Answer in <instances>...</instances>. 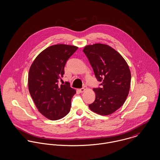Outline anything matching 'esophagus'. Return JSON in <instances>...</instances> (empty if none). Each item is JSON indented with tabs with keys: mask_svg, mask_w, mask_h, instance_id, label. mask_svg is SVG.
<instances>
[{
	"mask_svg": "<svg viewBox=\"0 0 160 160\" xmlns=\"http://www.w3.org/2000/svg\"><path fill=\"white\" fill-rule=\"evenodd\" d=\"M87 89V87L85 86V87H82V88H79V92H81V93H82V92H84L85 90H86Z\"/></svg>",
	"mask_w": 160,
	"mask_h": 160,
	"instance_id": "34e87169",
	"label": "esophagus"
}]
</instances>
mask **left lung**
Returning <instances> with one entry per match:
<instances>
[{
    "mask_svg": "<svg viewBox=\"0 0 160 160\" xmlns=\"http://www.w3.org/2000/svg\"><path fill=\"white\" fill-rule=\"evenodd\" d=\"M83 52L93 68L101 87L94 88L95 100L88 105L100 115H109L125 102L130 88L131 73L123 57L108 45L101 43L86 46Z\"/></svg>",
    "mask_w": 160,
    "mask_h": 160,
    "instance_id": "1",
    "label": "left lung"
}]
</instances>
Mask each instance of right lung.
I'll return each instance as SVG.
<instances>
[{"label":"right lung","instance_id":"add662e5","mask_svg":"<svg viewBox=\"0 0 160 160\" xmlns=\"http://www.w3.org/2000/svg\"><path fill=\"white\" fill-rule=\"evenodd\" d=\"M78 48L62 44L51 46L36 58L30 68V94L40 112L49 120L60 119L70 111L76 90L68 82L59 86L58 81H62L65 64Z\"/></svg>","mask_w":160,"mask_h":160}]
</instances>
